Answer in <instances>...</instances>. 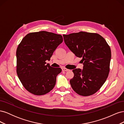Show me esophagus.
Listing matches in <instances>:
<instances>
[{
    "mask_svg": "<svg viewBox=\"0 0 124 124\" xmlns=\"http://www.w3.org/2000/svg\"><path fill=\"white\" fill-rule=\"evenodd\" d=\"M62 70L63 71H67L69 70V69H67V68H62Z\"/></svg>",
    "mask_w": 124,
    "mask_h": 124,
    "instance_id": "obj_1",
    "label": "esophagus"
}]
</instances>
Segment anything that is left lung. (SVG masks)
Instances as JSON below:
<instances>
[{"label": "left lung", "instance_id": "left-lung-1", "mask_svg": "<svg viewBox=\"0 0 124 124\" xmlns=\"http://www.w3.org/2000/svg\"><path fill=\"white\" fill-rule=\"evenodd\" d=\"M65 44L77 57L82 58L83 69L72 70L70 80L73 91L82 96L94 94L103 85L110 71L111 51L103 37L96 33L80 31L63 35Z\"/></svg>", "mask_w": 124, "mask_h": 124}]
</instances>
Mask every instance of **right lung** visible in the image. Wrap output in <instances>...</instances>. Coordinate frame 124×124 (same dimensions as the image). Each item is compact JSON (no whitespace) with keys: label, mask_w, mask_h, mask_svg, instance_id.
Segmentation results:
<instances>
[{"label":"right lung","mask_w":124,"mask_h":124,"mask_svg":"<svg viewBox=\"0 0 124 124\" xmlns=\"http://www.w3.org/2000/svg\"><path fill=\"white\" fill-rule=\"evenodd\" d=\"M63 41L62 35L46 31L25 36L16 50V73L28 92L37 96L49 93L54 87L61 68H53L50 61L54 51Z\"/></svg>","instance_id":"right-lung-1"}]
</instances>
